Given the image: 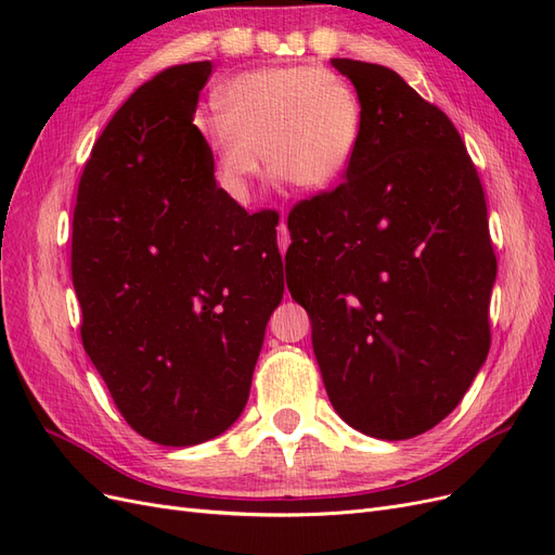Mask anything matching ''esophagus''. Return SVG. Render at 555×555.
Here are the masks:
<instances>
[{
  "mask_svg": "<svg viewBox=\"0 0 555 555\" xmlns=\"http://www.w3.org/2000/svg\"><path fill=\"white\" fill-rule=\"evenodd\" d=\"M278 245H280V251L284 255L289 247V231H287V224H284V212H282V222L278 227Z\"/></svg>",
  "mask_w": 555,
  "mask_h": 555,
  "instance_id": "esophagus-1",
  "label": "esophagus"
}]
</instances>
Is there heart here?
<instances>
[{
  "label": "heart",
  "instance_id": "b5f03b06",
  "mask_svg": "<svg viewBox=\"0 0 555 555\" xmlns=\"http://www.w3.org/2000/svg\"><path fill=\"white\" fill-rule=\"evenodd\" d=\"M361 122L359 94L345 76L296 64L233 78L220 94V117L201 131L220 188L247 201L257 153L268 173L292 188H328L354 157Z\"/></svg>",
  "mask_w": 555,
  "mask_h": 555
}]
</instances>
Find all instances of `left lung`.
Segmentation results:
<instances>
[{
  "label": "left lung",
  "instance_id": "1",
  "mask_svg": "<svg viewBox=\"0 0 555 555\" xmlns=\"http://www.w3.org/2000/svg\"><path fill=\"white\" fill-rule=\"evenodd\" d=\"M331 64L357 88L361 137L338 188L289 210L287 287L335 412L410 440L453 412L489 354V210L438 106L386 66Z\"/></svg>",
  "mask_w": 555,
  "mask_h": 555
}]
</instances>
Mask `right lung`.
I'll list each match as a JSON object with an SVG mask.
<instances>
[{
  "label": "right lung",
  "mask_w": 555,
  "mask_h": 555,
  "mask_svg": "<svg viewBox=\"0 0 555 555\" xmlns=\"http://www.w3.org/2000/svg\"><path fill=\"white\" fill-rule=\"evenodd\" d=\"M210 74L190 62L143 82L96 139L74 208L82 347L125 422L164 447L241 416L284 294L280 215L217 188L192 125Z\"/></svg>",
  "instance_id": "right-lung-1"
}]
</instances>
